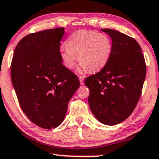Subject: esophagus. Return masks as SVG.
<instances>
[{"label": "esophagus", "mask_w": 159, "mask_h": 159, "mask_svg": "<svg viewBox=\"0 0 159 159\" xmlns=\"http://www.w3.org/2000/svg\"><path fill=\"white\" fill-rule=\"evenodd\" d=\"M79 79H80V84H81L82 85L84 84V77H83V76H80Z\"/></svg>", "instance_id": "esophagus-1"}]
</instances>
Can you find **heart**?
Listing matches in <instances>:
<instances>
[{
	"instance_id": "heart-1",
	"label": "heart",
	"mask_w": 159,
	"mask_h": 159,
	"mask_svg": "<svg viewBox=\"0 0 159 159\" xmlns=\"http://www.w3.org/2000/svg\"><path fill=\"white\" fill-rule=\"evenodd\" d=\"M60 52L64 66L68 70L75 68L78 57L80 72L88 70L94 72L101 70L109 61L112 42L104 33L80 30L68 38L66 47H61Z\"/></svg>"
}]
</instances>
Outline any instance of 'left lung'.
I'll return each mask as SVG.
<instances>
[{
  "label": "left lung",
  "instance_id": "left-lung-1",
  "mask_svg": "<svg viewBox=\"0 0 159 159\" xmlns=\"http://www.w3.org/2000/svg\"><path fill=\"white\" fill-rule=\"evenodd\" d=\"M112 39V53L101 71L87 77L89 103L102 124L121 123L131 115L140 98L147 66L140 44L117 30L104 29Z\"/></svg>",
  "mask_w": 159,
  "mask_h": 159
}]
</instances>
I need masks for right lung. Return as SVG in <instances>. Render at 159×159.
Returning a JSON list of instances; mask_svg holds the SVG:
<instances>
[{
    "instance_id": "right-lung-1",
    "label": "right lung",
    "mask_w": 159,
    "mask_h": 159,
    "mask_svg": "<svg viewBox=\"0 0 159 159\" xmlns=\"http://www.w3.org/2000/svg\"><path fill=\"white\" fill-rule=\"evenodd\" d=\"M64 28L30 33L19 42L11 79L22 110L33 123L51 129L62 123L68 102L80 87L76 75L63 66Z\"/></svg>"
}]
</instances>
